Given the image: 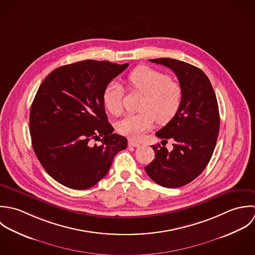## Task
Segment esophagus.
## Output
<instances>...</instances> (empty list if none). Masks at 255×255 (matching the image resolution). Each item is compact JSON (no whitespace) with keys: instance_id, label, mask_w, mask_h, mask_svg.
Instances as JSON below:
<instances>
[{"instance_id":"1","label":"esophagus","mask_w":255,"mask_h":255,"mask_svg":"<svg viewBox=\"0 0 255 255\" xmlns=\"http://www.w3.org/2000/svg\"><path fill=\"white\" fill-rule=\"evenodd\" d=\"M128 145L130 146V147H139L140 146V143H138V142H136V141H133V140H129V142H128Z\"/></svg>"}]
</instances>
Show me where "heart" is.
<instances>
[{"mask_svg": "<svg viewBox=\"0 0 255 255\" xmlns=\"http://www.w3.org/2000/svg\"><path fill=\"white\" fill-rule=\"evenodd\" d=\"M127 82L133 91L144 95L138 114H128L117 123V131L131 139L140 138L153 126L169 122L177 113L182 102V88L178 82L155 69L141 66L133 70ZM124 91L116 82H110L102 94L105 108L112 114L122 111Z\"/></svg>", "mask_w": 255, "mask_h": 255, "instance_id": "obj_1", "label": "heart"}]
</instances>
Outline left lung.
Here are the masks:
<instances>
[{"instance_id":"8db88e82","label":"left lung","mask_w":255,"mask_h":255,"mask_svg":"<svg viewBox=\"0 0 255 255\" xmlns=\"http://www.w3.org/2000/svg\"><path fill=\"white\" fill-rule=\"evenodd\" d=\"M150 61L174 72L182 102L176 115L155 133L162 146L171 140L173 149L152 146L154 159L145 170L158 185L177 188L194 180L209 163L219 135V106L210 80L199 68L170 58Z\"/></svg>"}]
</instances>
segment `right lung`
<instances>
[{"label":"right lung","instance_id":"add662e5","mask_svg":"<svg viewBox=\"0 0 255 255\" xmlns=\"http://www.w3.org/2000/svg\"><path fill=\"white\" fill-rule=\"evenodd\" d=\"M85 60L55 69L30 108L33 151L46 172L66 187L84 190L108 172L127 139L113 134L102 102L105 87L127 67ZM100 139L102 145H91Z\"/></svg>","mask_w":255,"mask_h":255}]
</instances>
